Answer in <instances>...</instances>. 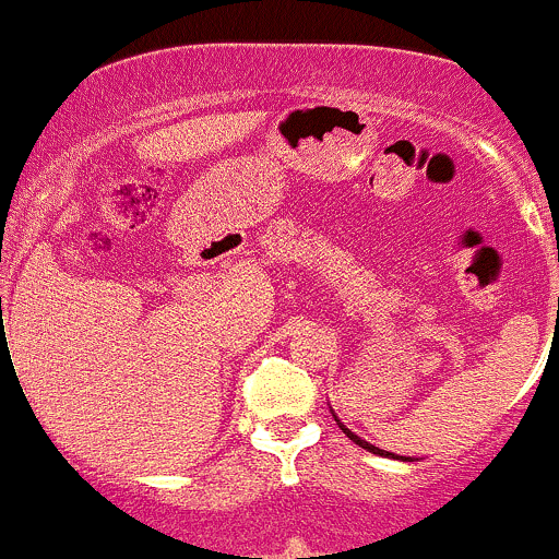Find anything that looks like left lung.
I'll return each instance as SVG.
<instances>
[{
    "label": "left lung",
    "mask_w": 559,
    "mask_h": 559,
    "mask_svg": "<svg viewBox=\"0 0 559 559\" xmlns=\"http://www.w3.org/2000/svg\"><path fill=\"white\" fill-rule=\"evenodd\" d=\"M336 424H340V421H336ZM340 429H342V432H345V435H347V438H350V440H353V443H356V445H361V449L372 451V454H380V456H394V454H389V451H383V449H374V445H372V443H367V440H361V438H358V435H353V432H350V429H345V427H342V424H340Z\"/></svg>",
    "instance_id": "8db88e82"
}]
</instances>
